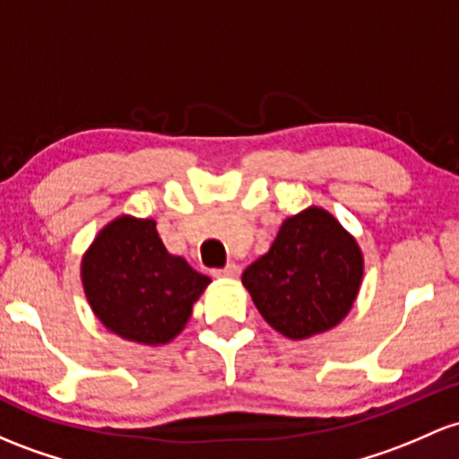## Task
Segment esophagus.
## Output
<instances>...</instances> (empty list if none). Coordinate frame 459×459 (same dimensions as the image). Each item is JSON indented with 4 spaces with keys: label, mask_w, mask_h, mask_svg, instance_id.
Instances as JSON below:
<instances>
[{
    "label": "esophagus",
    "mask_w": 459,
    "mask_h": 459,
    "mask_svg": "<svg viewBox=\"0 0 459 459\" xmlns=\"http://www.w3.org/2000/svg\"><path fill=\"white\" fill-rule=\"evenodd\" d=\"M241 268L238 264H229L224 265V268H218L213 270V276H221V279H235V276H239Z\"/></svg>",
    "instance_id": "34e87169"
}]
</instances>
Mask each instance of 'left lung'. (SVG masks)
Segmentation results:
<instances>
[{"label": "left lung", "mask_w": 459, "mask_h": 459, "mask_svg": "<svg viewBox=\"0 0 459 459\" xmlns=\"http://www.w3.org/2000/svg\"><path fill=\"white\" fill-rule=\"evenodd\" d=\"M364 274L357 241L311 206L285 220L274 244L241 274L272 329L291 340L329 331L349 314Z\"/></svg>", "instance_id": "1"}]
</instances>
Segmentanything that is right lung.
Returning <instances> with one entry per match:
<instances>
[{
  "label": "right lung",
  "mask_w": 459,
  "mask_h": 459,
  "mask_svg": "<svg viewBox=\"0 0 459 459\" xmlns=\"http://www.w3.org/2000/svg\"><path fill=\"white\" fill-rule=\"evenodd\" d=\"M209 283L183 256L168 253L154 220L124 215L110 221L82 259L91 309L107 329L139 344H165L178 335Z\"/></svg>",
  "instance_id": "add662e5"
}]
</instances>
